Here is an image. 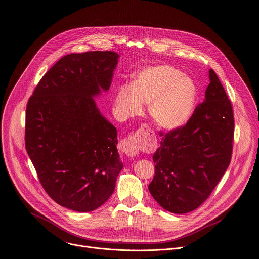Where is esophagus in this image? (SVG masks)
<instances>
[{"instance_id": "obj_1", "label": "esophagus", "mask_w": 259, "mask_h": 259, "mask_svg": "<svg viewBox=\"0 0 259 259\" xmlns=\"http://www.w3.org/2000/svg\"><path fill=\"white\" fill-rule=\"evenodd\" d=\"M120 147L122 152H124L128 156H133L138 154L139 150L142 147V142H141V136H136V137H131L126 140L121 141Z\"/></svg>"}]
</instances>
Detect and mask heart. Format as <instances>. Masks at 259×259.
<instances>
[{"mask_svg":"<svg viewBox=\"0 0 259 259\" xmlns=\"http://www.w3.org/2000/svg\"><path fill=\"white\" fill-rule=\"evenodd\" d=\"M197 98L193 79L170 65H155L137 72L132 87L122 85L115 95V108L121 119L140 115L144 104L153 122L161 128L173 131L190 119Z\"/></svg>","mask_w":259,"mask_h":259,"instance_id":"1","label":"heart"}]
</instances>
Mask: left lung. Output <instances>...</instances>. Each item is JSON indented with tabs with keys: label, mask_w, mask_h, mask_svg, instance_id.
<instances>
[{
	"label": "left lung",
	"mask_w": 259,
	"mask_h": 259,
	"mask_svg": "<svg viewBox=\"0 0 259 259\" xmlns=\"http://www.w3.org/2000/svg\"><path fill=\"white\" fill-rule=\"evenodd\" d=\"M202 104L187 124L166 134L153 154L148 186L155 201L173 213L200 206L227 170L232 152L233 112L220 79L209 69Z\"/></svg>",
	"instance_id": "obj_1"
}]
</instances>
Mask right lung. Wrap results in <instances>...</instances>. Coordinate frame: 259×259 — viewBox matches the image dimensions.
<instances>
[{"mask_svg": "<svg viewBox=\"0 0 259 259\" xmlns=\"http://www.w3.org/2000/svg\"><path fill=\"white\" fill-rule=\"evenodd\" d=\"M119 55L61 58L40 79L26 111V149L46 192L74 211L102 206L123 168L117 130L94 97L110 89Z\"/></svg>", "mask_w": 259, "mask_h": 259, "instance_id": "1", "label": "right lung"}]
</instances>
